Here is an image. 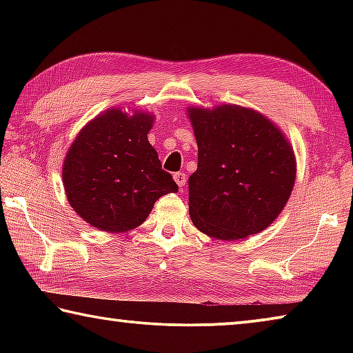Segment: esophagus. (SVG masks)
I'll return each instance as SVG.
<instances>
[{
	"label": "esophagus",
	"instance_id": "esophagus-1",
	"mask_svg": "<svg viewBox=\"0 0 353 353\" xmlns=\"http://www.w3.org/2000/svg\"><path fill=\"white\" fill-rule=\"evenodd\" d=\"M174 181H176L179 187L182 188V187H185V183H187V174H185L183 171H179L174 174Z\"/></svg>",
	"mask_w": 353,
	"mask_h": 353
}]
</instances>
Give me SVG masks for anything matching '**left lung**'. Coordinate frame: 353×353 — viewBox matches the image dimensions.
Listing matches in <instances>:
<instances>
[{
	"label": "left lung",
	"instance_id": "obj_1",
	"mask_svg": "<svg viewBox=\"0 0 353 353\" xmlns=\"http://www.w3.org/2000/svg\"><path fill=\"white\" fill-rule=\"evenodd\" d=\"M198 170L188 179L193 224L216 240H243L270 227L296 182V155L263 113L236 104L188 107Z\"/></svg>",
	"mask_w": 353,
	"mask_h": 353
}]
</instances>
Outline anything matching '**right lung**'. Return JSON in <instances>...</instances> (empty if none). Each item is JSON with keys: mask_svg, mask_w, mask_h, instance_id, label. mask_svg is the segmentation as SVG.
<instances>
[{"mask_svg": "<svg viewBox=\"0 0 353 353\" xmlns=\"http://www.w3.org/2000/svg\"><path fill=\"white\" fill-rule=\"evenodd\" d=\"M155 117L119 107L99 113L71 143L62 165L70 205L99 230L118 234L145 223L155 201L177 193L148 141Z\"/></svg>", "mask_w": 353, "mask_h": 353, "instance_id": "1", "label": "right lung"}]
</instances>
